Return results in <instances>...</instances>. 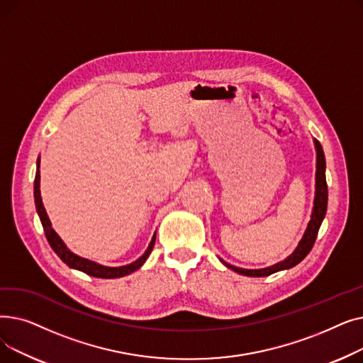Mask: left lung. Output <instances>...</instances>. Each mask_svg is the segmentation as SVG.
Wrapping results in <instances>:
<instances>
[{
	"instance_id": "left-lung-1",
	"label": "left lung",
	"mask_w": 363,
	"mask_h": 363,
	"mask_svg": "<svg viewBox=\"0 0 363 363\" xmlns=\"http://www.w3.org/2000/svg\"><path fill=\"white\" fill-rule=\"evenodd\" d=\"M315 147H316V185H315V201H313V211H312V218L311 222L304 231V235L301 241L298 242L297 249L293 252L291 256H289L285 260L269 266V268L264 269H242L237 268V266H233L230 263H226L225 260L220 259V262L237 274L245 275V277H268L271 274H275L278 271L284 269H290L297 263H300L304 257L309 255L312 250V247L315 244V240L318 237V231L320 228V223L325 218L327 213V204H328V185H327V178H325V156H323V150L322 145L318 140H313Z\"/></svg>"
}]
</instances>
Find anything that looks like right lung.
<instances>
[{"label":"right lung","instance_id":"obj_1","mask_svg":"<svg viewBox=\"0 0 363 363\" xmlns=\"http://www.w3.org/2000/svg\"><path fill=\"white\" fill-rule=\"evenodd\" d=\"M33 197H35V206H36L38 216H40V219H41L43 228L45 231V237H47V240L51 245V249L54 250V253L57 256H59L69 266V268L78 269L81 272H85L86 275L95 277V278H107V279L121 278V277L129 275L132 272H135L137 269H140L141 266L144 264V262L148 259V256L152 250V247H155L156 233H155V235H152V238L148 244V249L145 250V253L138 260L132 262L129 264H125V266H119V268H108V266L99 264V263L91 262L88 259H84L78 255L72 253L66 247V244L63 242V240L59 235H57V233L52 230L51 222H50L45 208H44L43 199H41V191H40V159H38V162H36V175H35V182H33Z\"/></svg>","mask_w":363,"mask_h":363}]
</instances>
